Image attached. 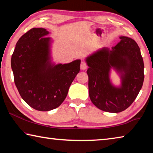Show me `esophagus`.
I'll return each mask as SVG.
<instances>
[{
    "mask_svg": "<svg viewBox=\"0 0 153 153\" xmlns=\"http://www.w3.org/2000/svg\"><path fill=\"white\" fill-rule=\"evenodd\" d=\"M80 68H81L82 70H85V69H86L88 68V65L86 62L84 61H82L81 63V65H80Z\"/></svg>",
    "mask_w": 153,
    "mask_h": 153,
    "instance_id": "1",
    "label": "esophagus"
}]
</instances>
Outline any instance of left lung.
I'll use <instances>...</instances> for the list:
<instances>
[{"label": "left lung", "instance_id": "obj_1", "mask_svg": "<svg viewBox=\"0 0 153 153\" xmlns=\"http://www.w3.org/2000/svg\"><path fill=\"white\" fill-rule=\"evenodd\" d=\"M120 42L110 50L104 47L86 59L89 68V96L99 109L120 113L128 108L136 99L143 84L144 62L135 40L120 36ZM113 68L120 74L121 86H113L109 74Z\"/></svg>", "mask_w": 153, "mask_h": 153}]
</instances>
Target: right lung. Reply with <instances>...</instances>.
<instances>
[{
	"mask_svg": "<svg viewBox=\"0 0 153 153\" xmlns=\"http://www.w3.org/2000/svg\"><path fill=\"white\" fill-rule=\"evenodd\" d=\"M49 32L32 28L24 33L11 56L14 82L23 100L36 110L48 111L64 101L80 69L79 59L67 64L52 63Z\"/></svg>",
	"mask_w": 153,
	"mask_h": 153,
	"instance_id": "1",
	"label": "right lung"
}]
</instances>
